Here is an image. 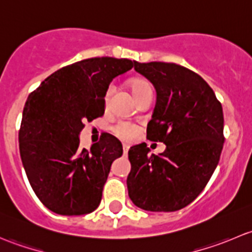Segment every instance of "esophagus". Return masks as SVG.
<instances>
[{"label": "esophagus", "instance_id": "obj_1", "mask_svg": "<svg viewBox=\"0 0 252 252\" xmlns=\"http://www.w3.org/2000/svg\"><path fill=\"white\" fill-rule=\"evenodd\" d=\"M128 150H129V145H128V144H123V151H124V154H126V152H128Z\"/></svg>", "mask_w": 252, "mask_h": 252}]
</instances>
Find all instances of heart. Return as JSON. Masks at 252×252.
<instances>
[{
    "label": "heart",
    "instance_id": "obj_1",
    "mask_svg": "<svg viewBox=\"0 0 252 252\" xmlns=\"http://www.w3.org/2000/svg\"><path fill=\"white\" fill-rule=\"evenodd\" d=\"M129 86H130V90H131V94H133L134 98L139 97V96H141L142 94L151 91V86H150V84L147 83L145 79H141V78L131 79V80L129 81ZM112 93H113V86H108L105 94V103L108 102ZM113 131L117 136H119V138L123 139V140L130 141V140H134V139L138 136L139 128L136 126H134V124L128 123V122H121V123H118L116 126H114Z\"/></svg>",
    "mask_w": 252,
    "mask_h": 252
}]
</instances>
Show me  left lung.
Segmentation results:
<instances>
[{
  "label": "left lung",
  "mask_w": 252,
  "mask_h": 252,
  "mask_svg": "<svg viewBox=\"0 0 252 252\" xmlns=\"http://www.w3.org/2000/svg\"><path fill=\"white\" fill-rule=\"evenodd\" d=\"M134 69L156 90L147 139L166 150L149 156L145 142L130 147L128 194L142 210L173 212L199 196L217 167L224 142L222 105L204 79L182 65L134 61Z\"/></svg>",
  "instance_id": "left-lung-1"
}]
</instances>
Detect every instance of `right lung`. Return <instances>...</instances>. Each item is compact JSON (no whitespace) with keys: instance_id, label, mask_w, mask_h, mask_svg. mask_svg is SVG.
I'll use <instances>...</instances> for the list:
<instances>
[{"instance_id":"right-lung-1","label":"right lung","mask_w":252,"mask_h":252,"mask_svg":"<svg viewBox=\"0 0 252 252\" xmlns=\"http://www.w3.org/2000/svg\"><path fill=\"white\" fill-rule=\"evenodd\" d=\"M126 58L96 57L57 70L32 93L23 110L19 151L32 190L50 211L80 216L95 211L121 141L103 134L90 151L79 149L85 122L103 116L111 81L133 68Z\"/></svg>"}]
</instances>
